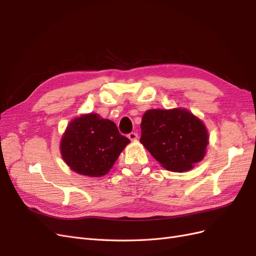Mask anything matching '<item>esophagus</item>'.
<instances>
[{"label": "esophagus", "instance_id": "34e87169", "mask_svg": "<svg viewBox=\"0 0 256 256\" xmlns=\"http://www.w3.org/2000/svg\"><path fill=\"white\" fill-rule=\"evenodd\" d=\"M128 138L130 141H136V138H138V134H136V132H131V134H128Z\"/></svg>", "mask_w": 256, "mask_h": 256}]
</instances>
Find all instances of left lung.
<instances>
[{
  "mask_svg": "<svg viewBox=\"0 0 256 256\" xmlns=\"http://www.w3.org/2000/svg\"><path fill=\"white\" fill-rule=\"evenodd\" d=\"M141 131L140 142L171 172L190 171L206 154L209 143L206 126L198 116L182 108L147 110Z\"/></svg>",
  "mask_w": 256,
  "mask_h": 256,
  "instance_id": "obj_1",
  "label": "left lung"
}]
</instances>
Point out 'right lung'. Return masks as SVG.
<instances>
[{"mask_svg":"<svg viewBox=\"0 0 256 256\" xmlns=\"http://www.w3.org/2000/svg\"><path fill=\"white\" fill-rule=\"evenodd\" d=\"M130 143L115 124L96 113L82 114L70 122L62 136L60 150L65 164L74 172L102 177Z\"/></svg>","mask_w":256,"mask_h":256,"instance_id":"add662e5","label":"right lung"}]
</instances>
